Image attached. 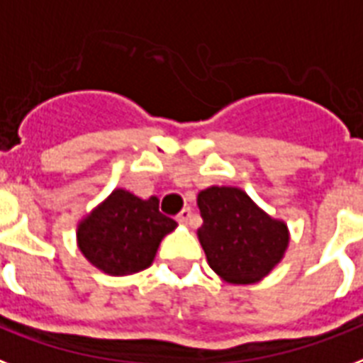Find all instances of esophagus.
Instances as JSON below:
<instances>
[{"label": "esophagus", "mask_w": 363, "mask_h": 363, "mask_svg": "<svg viewBox=\"0 0 363 363\" xmlns=\"http://www.w3.org/2000/svg\"><path fill=\"white\" fill-rule=\"evenodd\" d=\"M192 209L190 207H184L179 215H177V220L181 223V225H192Z\"/></svg>", "instance_id": "1"}]
</instances>
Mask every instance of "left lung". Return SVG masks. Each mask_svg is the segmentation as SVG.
Wrapping results in <instances>:
<instances>
[{
    "label": "left lung",
    "mask_w": 363,
    "mask_h": 363,
    "mask_svg": "<svg viewBox=\"0 0 363 363\" xmlns=\"http://www.w3.org/2000/svg\"><path fill=\"white\" fill-rule=\"evenodd\" d=\"M198 207L203 218L198 238L223 280L253 284L281 261L289 245L287 225L268 217L243 190L207 188L198 194Z\"/></svg>",
    "instance_id": "1"
}]
</instances>
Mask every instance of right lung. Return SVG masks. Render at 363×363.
Wrapping results in <instances>:
<instances>
[{
	"label": "right lung",
	"mask_w": 363,
	"mask_h": 363,
	"mask_svg": "<svg viewBox=\"0 0 363 363\" xmlns=\"http://www.w3.org/2000/svg\"><path fill=\"white\" fill-rule=\"evenodd\" d=\"M173 218L160 213V200H140L118 188L77 226V245L85 259L110 276H127L152 264L160 242L175 230Z\"/></svg>",
	"instance_id": "right-lung-1"
}]
</instances>
